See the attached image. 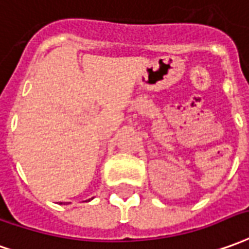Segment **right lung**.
Instances as JSON below:
<instances>
[{
	"label": "right lung",
	"mask_w": 249,
	"mask_h": 249,
	"mask_svg": "<svg viewBox=\"0 0 249 249\" xmlns=\"http://www.w3.org/2000/svg\"><path fill=\"white\" fill-rule=\"evenodd\" d=\"M89 201H90V199H89ZM60 203H62V202H60Z\"/></svg>",
	"instance_id": "obj_1"
}]
</instances>
